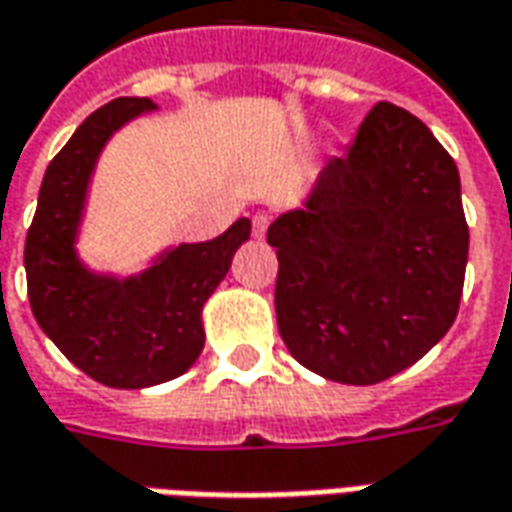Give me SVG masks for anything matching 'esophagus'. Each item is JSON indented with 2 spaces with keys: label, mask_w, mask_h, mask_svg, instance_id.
Wrapping results in <instances>:
<instances>
[{
  "label": "esophagus",
  "mask_w": 512,
  "mask_h": 512,
  "mask_svg": "<svg viewBox=\"0 0 512 512\" xmlns=\"http://www.w3.org/2000/svg\"><path fill=\"white\" fill-rule=\"evenodd\" d=\"M268 230V216L266 213H257V216H252V235L255 238H263Z\"/></svg>",
  "instance_id": "34e87169"
}]
</instances>
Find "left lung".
Instances as JSON below:
<instances>
[{"mask_svg":"<svg viewBox=\"0 0 512 512\" xmlns=\"http://www.w3.org/2000/svg\"><path fill=\"white\" fill-rule=\"evenodd\" d=\"M288 352L343 385L405 371L449 332L463 296L460 174L427 124L377 102L305 207L268 227Z\"/></svg>","mask_w":512,"mask_h":512,"instance_id":"obj_1","label":"left lung"}]
</instances>
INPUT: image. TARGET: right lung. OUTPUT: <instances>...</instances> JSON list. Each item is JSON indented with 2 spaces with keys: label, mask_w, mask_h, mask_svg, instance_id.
Returning <instances> with one entry per match:
<instances>
[{
  "label": "right lung",
  "mask_w": 512,
  "mask_h": 512,
  "mask_svg": "<svg viewBox=\"0 0 512 512\" xmlns=\"http://www.w3.org/2000/svg\"><path fill=\"white\" fill-rule=\"evenodd\" d=\"M146 110H155L152 99L121 96L82 121L46 169L24 244L27 296L41 330L91 380L130 391L194 366L205 346L202 307L252 232V221L238 219L219 238L166 249L124 280L82 266L74 244L96 157Z\"/></svg>",
  "instance_id": "1"
}]
</instances>
